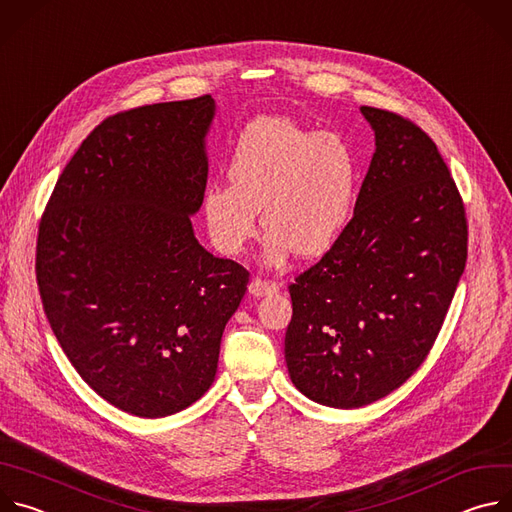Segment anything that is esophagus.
<instances>
[{
    "label": "esophagus",
    "mask_w": 512,
    "mask_h": 512,
    "mask_svg": "<svg viewBox=\"0 0 512 512\" xmlns=\"http://www.w3.org/2000/svg\"><path fill=\"white\" fill-rule=\"evenodd\" d=\"M277 289H279L277 283H271V281H265V279H259V277H253L251 283H249V294L255 296V298L271 296V294H275Z\"/></svg>",
    "instance_id": "esophagus-1"
}]
</instances>
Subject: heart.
<instances>
[{"instance_id":"b5f03b06","label":"heart","mask_w":512,"mask_h":512,"mask_svg":"<svg viewBox=\"0 0 512 512\" xmlns=\"http://www.w3.org/2000/svg\"><path fill=\"white\" fill-rule=\"evenodd\" d=\"M356 190V158L340 135L261 117L235 143L229 182L206 186L202 212L212 245L237 255L255 237L261 208L265 259L279 265L291 251L326 255L350 223Z\"/></svg>"}]
</instances>
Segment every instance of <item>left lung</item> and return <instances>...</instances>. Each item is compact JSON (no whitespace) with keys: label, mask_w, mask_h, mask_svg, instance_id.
<instances>
[{"label":"left lung","mask_w":512,"mask_h":512,"mask_svg":"<svg viewBox=\"0 0 512 512\" xmlns=\"http://www.w3.org/2000/svg\"><path fill=\"white\" fill-rule=\"evenodd\" d=\"M360 113L375 154L352 221L289 285V379L334 409L379 401L421 367L468 255L464 204L429 135L391 111Z\"/></svg>","instance_id":"1"}]
</instances>
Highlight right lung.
<instances>
[{"instance_id": "right-lung-1", "label": "right lung", "mask_w": 512, "mask_h": 512, "mask_svg": "<svg viewBox=\"0 0 512 512\" xmlns=\"http://www.w3.org/2000/svg\"><path fill=\"white\" fill-rule=\"evenodd\" d=\"M210 95L105 119L62 170L36 247L56 340L83 381L137 417L174 415L212 385L249 273L210 255L190 216L208 176Z\"/></svg>"}]
</instances>
